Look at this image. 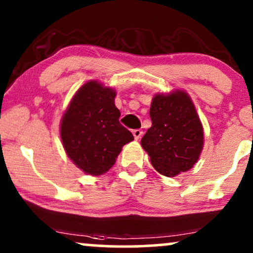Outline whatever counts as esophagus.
<instances>
[{
    "label": "esophagus",
    "mask_w": 253,
    "mask_h": 253,
    "mask_svg": "<svg viewBox=\"0 0 253 253\" xmlns=\"http://www.w3.org/2000/svg\"><path fill=\"white\" fill-rule=\"evenodd\" d=\"M132 133H133V135H134L135 140H139V139L141 138V135H143V130L141 129H134Z\"/></svg>",
    "instance_id": "esophagus-1"
}]
</instances>
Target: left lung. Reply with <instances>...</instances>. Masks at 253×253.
I'll return each mask as SVG.
<instances>
[{
    "mask_svg": "<svg viewBox=\"0 0 253 253\" xmlns=\"http://www.w3.org/2000/svg\"><path fill=\"white\" fill-rule=\"evenodd\" d=\"M152 126L141 146L161 175L175 177L190 170L201 156L205 134L193 100L184 90L158 92L150 107Z\"/></svg>",
    "mask_w": 253,
    "mask_h": 253,
    "instance_id": "8db88e82",
    "label": "left lung"
}]
</instances>
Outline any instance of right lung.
I'll return each instance as SVG.
<instances>
[{"instance_id": "add662e5", "label": "right lung", "mask_w": 253, "mask_h": 253, "mask_svg": "<svg viewBox=\"0 0 253 253\" xmlns=\"http://www.w3.org/2000/svg\"><path fill=\"white\" fill-rule=\"evenodd\" d=\"M117 91L96 80L77 90L60 120V139L66 155L78 169L91 176L106 173L124 145L134 140L119 123Z\"/></svg>"}]
</instances>
